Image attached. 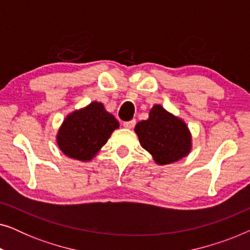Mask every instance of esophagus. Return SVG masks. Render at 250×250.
Returning <instances> with one entry per match:
<instances>
[{
	"label": "esophagus",
	"mask_w": 250,
	"mask_h": 250,
	"mask_svg": "<svg viewBox=\"0 0 250 250\" xmlns=\"http://www.w3.org/2000/svg\"><path fill=\"white\" fill-rule=\"evenodd\" d=\"M123 125H124L125 128H133L135 125V121L134 119H132V121H129V122H124L123 123Z\"/></svg>",
	"instance_id": "obj_1"
}]
</instances>
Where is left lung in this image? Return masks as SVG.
Wrapping results in <instances>:
<instances>
[{
    "label": "left lung",
    "mask_w": 250,
    "mask_h": 250,
    "mask_svg": "<svg viewBox=\"0 0 250 250\" xmlns=\"http://www.w3.org/2000/svg\"><path fill=\"white\" fill-rule=\"evenodd\" d=\"M135 132L140 143L159 165H166L187 156L191 148V135L181 119L155 105L149 119L139 122Z\"/></svg>",
    "instance_id": "obj_1"
}]
</instances>
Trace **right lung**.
Listing matches in <instances>:
<instances>
[{"mask_svg":"<svg viewBox=\"0 0 250 250\" xmlns=\"http://www.w3.org/2000/svg\"><path fill=\"white\" fill-rule=\"evenodd\" d=\"M119 123L99 102L75 111L64 119L58 133V145L64 155L87 162L107 143Z\"/></svg>","mask_w":250,"mask_h":250,"instance_id":"1","label":"right lung"}]
</instances>
